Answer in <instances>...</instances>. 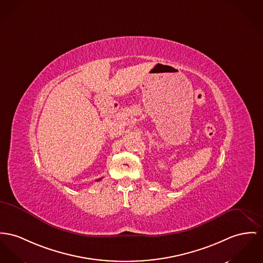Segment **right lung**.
I'll list each match as a JSON object with an SVG mask.
<instances>
[{"label":"right lung","instance_id":"1","mask_svg":"<svg viewBox=\"0 0 263 263\" xmlns=\"http://www.w3.org/2000/svg\"><path fill=\"white\" fill-rule=\"evenodd\" d=\"M101 179H102V178H99V179H97V181H99V180H101Z\"/></svg>","mask_w":263,"mask_h":263}]
</instances>
